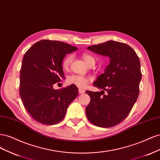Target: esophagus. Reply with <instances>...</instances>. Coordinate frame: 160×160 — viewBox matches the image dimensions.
<instances>
[{
  "instance_id": "esophagus-1",
  "label": "esophagus",
  "mask_w": 160,
  "mask_h": 160,
  "mask_svg": "<svg viewBox=\"0 0 160 160\" xmlns=\"http://www.w3.org/2000/svg\"><path fill=\"white\" fill-rule=\"evenodd\" d=\"M85 90H83V89H79V93H80V94H83V93H85Z\"/></svg>"
}]
</instances>
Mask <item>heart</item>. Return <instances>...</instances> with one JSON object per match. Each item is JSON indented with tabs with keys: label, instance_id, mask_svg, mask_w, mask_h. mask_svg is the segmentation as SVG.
I'll return each instance as SVG.
<instances>
[{
	"label": "heart",
	"instance_id": "b5f03b06",
	"mask_svg": "<svg viewBox=\"0 0 160 160\" xmlns=\"http://www.w3.org/2000/svg\"><path fill=\"white\" fill-rule=\"evenodd\" d=\"M82 57H83V59L86 62V63L89 66L95 65V58L93 55L89 54V53L85 52V53H83ZM72 59H73V56L72 55H67L62 62V68L65 70L69 69L71 62L72 61ZM90 81H91V78L89 77L73 74V75H71L67 77V83L69 85H74L77 87H78L79 88H84Z\"/></svg>",
	"mask_w": 160,
	"mask_h": 160
}]
</instances>
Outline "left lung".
Masks as SVG:
<instances>
[{"label":"left lung","instance_id":"1","mask_svg":"<svg viewBox=\"0 0 160 160\" xmlns=\"http://www.w3.org/2000/svg\"><path fill=\"white\" fill-rule=\"evenodd\" d=\"M88 49L111 59L104 73L93 83L103 91H86L91 98L85 108L87 118L96 126H115L128 117L138 98L142 79L139 59L128 45L114 41L91 45Z\"/></svg>","mask_w":160,"mask_h":160}]
</instances>
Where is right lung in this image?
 Returning a JSON list of instances; mask_svg holds the SVG:
<instances>
[{
	"mask_svg": "<svg viewBox=\"0 0 160 160\" xmlns=\"http://www.w3.org/2000/svg\"><path fill=\"white\" fill-rule=\"evenodd\" d=\"M77 49L64 42L45 39L35 43L24 55L19 94L26 110L37 122L45 125L61 122L78 95L74 85L53 88L64 78L62 59Z\"/></svg>",
	"mask_w": 160,
	"mask_h": 160,
	"instance_id": "obj_1",
	"label": "right lung"
}]
</instances>
